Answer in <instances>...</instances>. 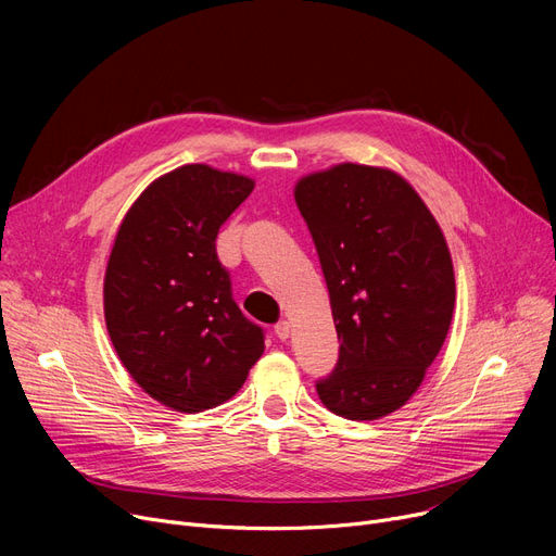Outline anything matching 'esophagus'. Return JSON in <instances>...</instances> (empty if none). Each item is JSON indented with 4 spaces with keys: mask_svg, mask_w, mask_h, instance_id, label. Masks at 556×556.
<instances>
[{
    "mask_svg": "<svg viewBox=\"0 0 556 556\" xmlns=\"http://www.w3.org/2000/svg\"><path fill=\"white\" fill-rule=\"evenodd\" d=\"M275 336H277L279 340H286V338L290 336V325L286 323V319H279V323L275 325Z\"/></svg>",
    "mask_w": 556,
    "mask_h": 556,
    "instance_id": "obj_1",
    "label": "esophagus"
}]
</instances>
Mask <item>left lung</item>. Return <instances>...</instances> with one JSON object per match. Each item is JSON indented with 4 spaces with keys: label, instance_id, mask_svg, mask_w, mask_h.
Returning <instances> with one entry per match:
<instances>
[{
    "label": "left lung",
    "instance_id": "left-lung-1",
    "mask_svg": "<svg viewBox=\"0 0 556 556\" xmlns=\"http://www.w3.org/2000/svg\"><path fill=\"white\" fill-rule=\"evenodd\" d=\"M295 202L313 237L340 340L315 381L329 410L386 417L410 399L446 340L455 277L444 233L388 168L340 164L302 178Z\"/></svg>",
    "mask_w": 556,
    "mask_h": 556
}]
</instances>
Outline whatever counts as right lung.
Wrapping results in <instances>:
<instances>
[{
  "label": "right lung",
  "mask_w": 556,
  "mask_h": 556,
  "mask_svg": "<svg viewBox=\"0 0 556 556\" xmlns=\"http://www.w3.org/2000/svg\"><path fill=\"white\" fill-rule=\"evenodd\" d=\"M252 189L243 175L187 164L146 189L116 233L103 283L110 340L139 388L178 413L231 399L266 346L216 254L220 225Z\"/></svg>",
  "instance_id": "add662e5"
}]
</instances>
